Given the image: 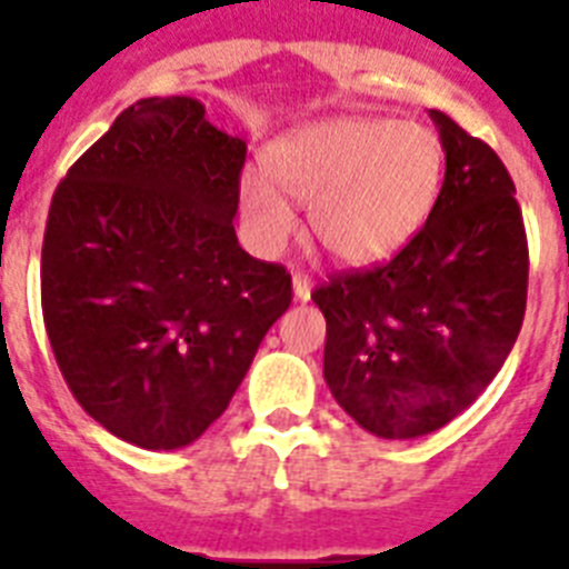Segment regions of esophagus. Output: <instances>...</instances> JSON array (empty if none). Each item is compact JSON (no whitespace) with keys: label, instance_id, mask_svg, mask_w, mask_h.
<instances>
[{"label":"esophagus","instance_id":"34e87169","mask_svg":"<svg viewBox=\"0 0 569 569\" xmlns=\"http://www.w3.org/2000/svg\"><path fill=\"white\" fill-rule=\"evenodd\" d=\"M292 295H295V301H310V295H312L310 280H307L303 274H295L292 277Z\"/></svg>","mask_w":569,"mask_h":569}]
</instances>
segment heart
<instances>
[{"label": "heart", "instance_id": "b5f03b06", "mask_svg": "<svg viewBox=\"0 0 569 569\" xmlns=\"http://www.w3.org/2000/svg\"><path fill=\"white\" fill-rule=\"evenodd\" d=\"M270 182L244 173L241 218L253 248L277 253L298 230L292 203L310 206V230L330 257L369 266L396 253L437 200L442 147L431 129L383 118H325L277 138Z\"/></svg>", "mask_w": 569, "mask_h": 569}]
</instances>
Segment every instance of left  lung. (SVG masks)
<instances>
[{
  "label": "left lung",
  "instance_id": "8db88e82",
  "mask_svg": "<svg viewBox=\"0 0 569 569\" xmlns=\"http://www.w3.org/2000/svg\"><path fill=\"white\" fill-rule=\"evenodd\" d=\"M446 180L428 221L387 266L312 292L325 312V380L363 431L413 440L449 425L496 378L520 337L529 248L502 159L428 111Z\"/></svg>",
  "mask_w": 569,
  "mask_h": 569
}]
</instances>
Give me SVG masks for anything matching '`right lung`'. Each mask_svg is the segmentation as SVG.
<instances>
[{
	"instance_id": "add662e5",
	"label": "right lung",
	"mask_w": 569,
	"mask_h": 569,
	"mask_svg": "<svg viewBox=\"0 0 569 569\" xmlns=\"http://www.w3.org/2000/svg\"><path fill=\"white\" fill-rule=\"evenodd\" d=\"M248 144L194 97H150L67 171L40 253L49 346L84 413L138 449L194 442L292 303L236 239Z\"/></svg>"
}]
</instances>
